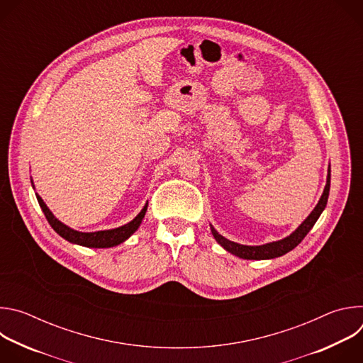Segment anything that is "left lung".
I'll use <instances>...</instances> for the list:
<instances>
[{
  "mask_svg": "<svg viewBox=\"0 0 363 363\" xmlns=\"http://www.w3.org/2000/svg\"><path fill=\"white\" fill-rule=\"evenodd\" d=\"M329 191H330V165H329V169H328L326 186L323 189V194H322L318 205L315 206V210L308 214V217L290 235H287L283 240L267 242V244H263V245H242V244L227 240L225 237L218 234L217 230L213 225H211V233H213L214 238L217 240V242L224 250H227L228 252H231V254H234L240 258H244V260H269V258L280 257V255L291 251L294 247H297L301 242V240L307 235V233L313 228V225L319 220L320 214L326 208Z\"/></svg>",
  "mask_w": 363,
  "mask_h": 363,
  "instance_id": "8db88e82",
  "label": "left lung"
}]
</instances>
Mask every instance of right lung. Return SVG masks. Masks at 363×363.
Masks as SVG:
<instances>
[{"label":"right lung","instance_id":"add662e5","mask_svg":"<svg viewBox=\"0 0 363 363\" xmlns=\"http://www.w3.org/2000/svg\"><path fill=\"white\" fill-rule=\"evenodd\" d=\"M33 185V181H31ZM34 188V185H33ZM37 201L41 206V210L48 221V224L51 225L60 237H63L65 240H67L69 242L73 244H79L83 247H90V248H109V247H115L123 241H126L140 225L146 210H147V202L145 203V206L142 208V211L128 224L113 228V230H105V231H94V233H82V231H76L70 227H67L66 224H63L62 221H59L53 213L48 210V206L44 203V201L41 199L40 195H37Z\"/></svg>","mask_w":363,"mask_h":363}]
</instances>
